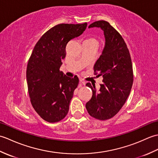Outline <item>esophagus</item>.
I'll use <instances>...</instances> for the list:
<instances>
[{
    "instance_id": "1",
    "label": "esophagus",
    "mask_w": 158,
    "mask_h": 158,
    "mask_svg": "<svg viewBox=\"0 0 158 158\" xmlns=\"http://www.w3.org/2000/svg\"><path fill=\"white\" fill-rule=\"evenodd\" d=\"M79 83H81V84H82V85H85V82L83 81L82 79H79Z\"/></svg>"
}]
</instances>
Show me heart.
<instances>
[{"mask_svg": "<svg viewBox=\"0 0 158 158\" xmlns=\"http://www.w3.org/2000/svg\"><path fill=\"white\" fill-rule=\"evenodd\" d=\"M85 42H88V43H97L96 39L93 38V37H90V38L88 39Z\"/></svg>", "mask_w": 158, "mask_h": 158, "instance_id": "obj_1", "label": "heart"}]
</instances>
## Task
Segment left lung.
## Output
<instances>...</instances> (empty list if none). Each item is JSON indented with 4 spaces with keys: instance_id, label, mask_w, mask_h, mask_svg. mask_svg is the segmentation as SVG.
I'll use <instances>...</instances> for the list:
<instances>
[{
    "instance_id": "8db88e82",
    "label": "left lung",
    "mask_w": 158,
    "mask_h": 158,
    "mask_svg": "<svg viewBox=\"0 0 158 158\" xmlns=\"http://www.w3.org/2000/svg\"><path fill=\"white\" fill-rule=\"evenodd\" d=\"M94 27L101 28L105 38L102 54L94 66V75L101 76L103 80L98 91L90 83L86 84L92 89V96L85 107L92 117L106 120L119 111L130 94L133 83L132 64L122 36L109 22L100 20L88 26Z\"/></svg>"
}]
</instances>
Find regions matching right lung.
<instances>
[{
    "instance_id": "obj_1",
    "label": "right lung",
    "mask_w": 158,
    "mask_h": 158,
    "mask_svg": "<svg viewBox=\"0 0 158 158\" xmlns=\"http://www.w3.org/2000/svg\"><path fill=\"white\" fill-rule=\"evenodd\" d=\"M88 23H60L43 35L30 57L27 70L28 89L33 108L42 119L50 123L64 118L79 78L60 71L66 56V46L81 35Z\"/></svg>"
}]
</instances>
